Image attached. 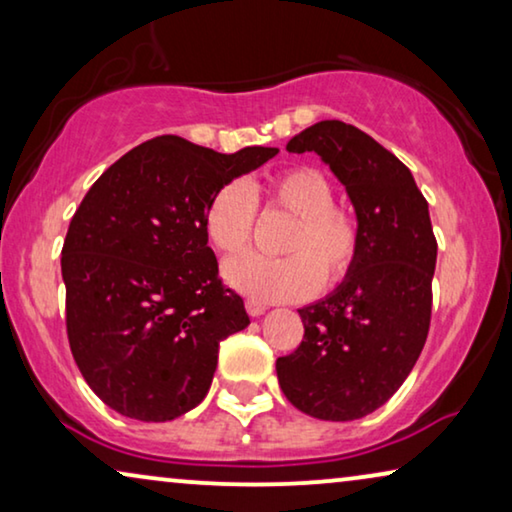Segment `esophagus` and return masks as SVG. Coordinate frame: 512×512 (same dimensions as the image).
Here are the masks:
<instances>
[{
  "label": "esophagus",
  "mask_w": 512,
  "mask_h": 512,
  "mask_svg": "<svg viewBox=\"0 0 512 512\" xmlns=\"http://www.w3.org/2000/svg\"><path fill=\"white\" fill-rule=\"evenodd\" d=\"M265 310H268V307H265L263 303H256V300H247V312L251 314V317H261V314H265Z\"/></svg>",
  "instance_id": "34e87169"
}]
</instances>
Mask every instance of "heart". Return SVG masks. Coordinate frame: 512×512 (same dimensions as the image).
<instances>
[{"instance_id": "obj_1", "label": "heart", "mask_w": 512, "mask_h": 512, "mask_svg": "<svg viewBox=\"0 0 512 512\" xmlns=\"http://www.w3.org/2000/svg\"><path fill=\"white\" fill-rule=\"evenodd\" d=\"M268 207L289 212L293 226L284 240L289 256L240 254L223 263V279L235 291L256 303L300 300L326 284L347 277L359 256L361 230L349 209L335 205L333 186L314 167H291L275 174L263 186ZM256 200L244 181L221 186L207 202L205 235L223 254L240 251L251 240Z\"/></svg>"}]
</instances>
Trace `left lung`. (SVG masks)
<instances>
[{
  "label": "left lung",
  "instance_id": "obj_1",
  "mask_svg": "<svg viewBox=\"0 0 512 512\" xmlns=\"http://www.w3.org/2000/svg\"><path fill=\"white\" fill-rule=\"evenodd\" d=\"M286 151H314L331 167L352 200L361 244L338 289L298 310L305 335L277 359L279 387L305 415L352 422L396 394L429 335L438 254L429 202L408 167L354 125L319 121Z\"/></svg>",
  "mask_w": 512,
  "mask_h": 512
}]
</instances>
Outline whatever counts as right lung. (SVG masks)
Masks as SVG:
<instances>
[{
  "instance_id": "right-lung-1",
  "label": "right lung",
  "mask_w": 512,
  "mask_h": 512,
  "mask_svg": "<svg viewBox=\"0 0 512 512\" xmlns=\"http://www.w3.org/2000/svg\"><path fill=\"white\" fill-rule=\"evenodd\" d=\"M279 149L219 153L163 135L90 186L62 247L67 338L88 387L139 422H170L212 384L219 345L249 326L207 247V202Z\"/></svg>"
}]
</instances>
